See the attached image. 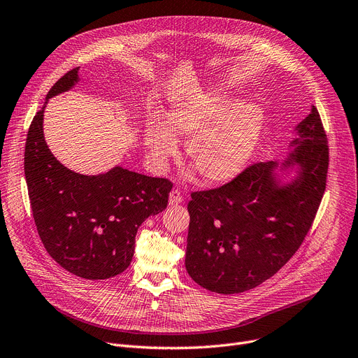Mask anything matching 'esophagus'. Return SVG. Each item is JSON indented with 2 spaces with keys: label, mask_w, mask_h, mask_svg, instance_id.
Segmentation results:
<instances>
[{
  "label": "esophagus",
  "mask_w": 358,
  "mask_h": 358,
  "mask_svg": "<svg viewBox=\"0 0 358 358\" xmlns=\"http://www.w3.org/2000/svg\"><path fill=\"white\" fill-rule=\"evenodd\" d=\"M181 201H182V197H181V191H178V189H173V191L170 192V197H169V204H170V206H178Z\"/></svg>",
  "instance_id": "esophagus-1"
}]
</instances>
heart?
<instances>
[{"mask_svg": "<svg viewBox=\"0 0 358 358\" xmlns=\"http://www.w3.org/2000/svg\"><path fill=\"white\" fill-rule=\"evenodd\" d=\"M266 128V111L254 101L231 104L229 95L203 94L170 107L164 124L152 120L144 147L157 171L187 140L185 155L207 184L236 178L252 157Z\"/></svg>", "mask_w": 358, "mask_h": 358, "instance_id": "b5f03b06", "label": "heart"}]
</instances>
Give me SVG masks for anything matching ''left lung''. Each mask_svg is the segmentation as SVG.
Segmentation results:
<instances>
[{
	"label": "left lung",
	"instance_id": "1",
	"mask_svg": "<svg viewBox=\"0 0 358 358\" xmlns=\"http://www.w3.org/2000/svg\"><path fill=\"white\" fill-rule=\"evenodd\" d=\"M292 133L284 159L258 162L229 184L191 194L185 270L203 288L251 289L301 245L326 189L329 147L314 106Z\"/></svg>",
	"mask_w": 358,
	"mask_h": 358
}]
</instances>
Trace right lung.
Returning <instances> with one entry per match:
<instances>
[{"label":"right lung","mask_w":358,"mask_h":358,"mask_svg":"<svg viewBox=\"0 0 358 358\" xmlns=\"http://www.w3.org/2000/svg\"><path fill=\"white\" fill-rule=\"evenodd\" d=\"M78 70L52 85L32 120L24 171L32 215L48 254L74 275L106 280L131 263L140 225L167 208L173 184L121 166L95 176L80 174L54 157L44 137L45 107L80 83Z\"/></svg>","instance_id":"add662e5"}]
</instances>
